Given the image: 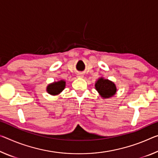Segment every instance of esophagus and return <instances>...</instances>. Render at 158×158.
<instances>
[{"instance_id": "1", "label": "esophagus", "mask_w": 158, "mask_h": 158, "mask_svg": "<svg viewBox=\"0 0 158 158\" xmlns=\"http://www.w3.org/2000/svg\"><path fill=\"white\" fill-rule=\"evenodd\" d=\"M77 77H79V78H83L84 75L82 74H81V73H79V74H77Z\"/></svg>"}]
</instances>
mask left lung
<instances>
[{"instance_id": "8db88e82", "label": "left lung", "mask_w": 158, "mask_h": 158, "mask_svg": "<svg viewBox=\"0 0 158 158\" xmlns=\"http://www.w3.org/2000/svg\"><path fill=\"white\" fill-rule=\"evenodd\" d=\"M95 88L103 99L114 96L117 92V87L114 82L103 77H100L97 80L95 84Z\"/></svg>"}]
</instances>
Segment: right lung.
I'll list each match as a JSON object with an SVG mask.
<instances>
[{
    "label": "right lung",
    "instance_id": "obj_1",
    "mask_svg": "<svg viewBox=\"0 0 158 158\" xmlns=\"http://www.w3.org/2000/svg\"><path fill=\"white\" fill-rule=\"evenodd\" d=\"M66 81L64 80H60L57 81H54L49 84L46 87V91L48 94L52 96H56L60 94L65 88Z\"/></svg>",
    "mask_w": 158,
    "mask_h": 158
}]
</instances>
